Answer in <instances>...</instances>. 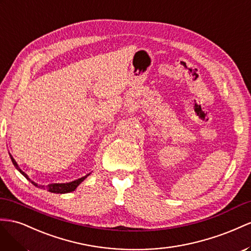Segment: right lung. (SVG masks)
<instances>
[{"label":"right lung","mask_w":251,"mask_h":251,"mask_svg":"<svg viewBox=\"0 0 251 251\" xmlns=\"http://www.w3.org/2000/svg\"><path fill=\"white\" fill-rule=\"evenodd\" d=\"M9 155H10V159H11V161H12V163H13V165H14V167H16L21 174H22L27 180H29L34 186H37V187H41V188H46L48 191H50V192H53V193H67V192H71V191H74L78 185H80L86 177L88 176V175L87 176H83V177H81V178H77V180H75V181H74V182H70V183H63V184H49V185H47V186H41V185H38L37 183H34V182H32L29 177L27 176V175L24 173V171H22L20 169V167L18 166V164H17V162L14 161V159L12 157V155L9 153Z\"/></svg>","instance_id":"obj_1"}]
</instances>
